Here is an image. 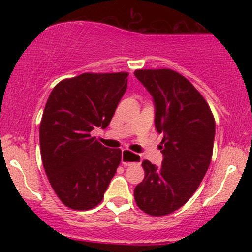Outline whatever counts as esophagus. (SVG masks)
<instances>
[{
	"instance_id": "1",
	"label": "esophagus",
	"mask_w": 252,
	"mask_h": 252,
	"mask_svg": "<svg viewBox=\"0 0 252 252\" xmlns=\"http://www.w3.org/2000/svg\"><path fill=\"white\" fill-rule=\"evenodd\" d=\"M122 163L124 166H131V164L134 163H140L141 160H142V158H141L140 155L135 154V153H131L129 152V150L126 149H123L122 150Z\"/></svg>"
}]
</instances>
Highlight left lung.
<instances>
[{"label":"left lung","instance_id":"8db88e82","mask_svg":"<svg viewBox=\"0 0 252 252\" xmlns=\"http://www.w3.org/2000/svg\"><path fill=\"white\" fill-rule=\"evenodd\" d=\"M135 77L153 97L155 128L163 134L162 163L143 161L144 179L135 187V201L150 216H166L189 201L206 174L215 118L204 97L178 72L137 70Z\"/></svg>","mask_w":252,"mask_h":252}]
</instances>
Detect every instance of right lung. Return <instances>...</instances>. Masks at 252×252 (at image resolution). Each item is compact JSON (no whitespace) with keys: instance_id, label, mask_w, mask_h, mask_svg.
Masks as SVG:
<instances>
[{"instance_id":"right-lung-1","label":"right lung","mask_w":252,"mask_h":252,"mask_svg":"<svg viewBox=\"0 0 252 252\" xmlns=\"http://www.w3.org/2000/svg\"><path fill=\"white\" fill-rule=\"evenodd\" d=\"M128 73H83L52 90L40 123L42 164L59 199L73 210H90L104 193L122 158L90 132L105 129L128 86Z\"/></svg>"}]
</instances>
